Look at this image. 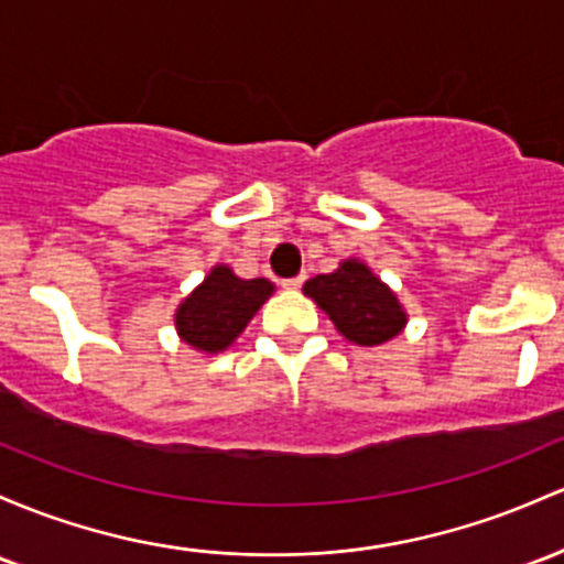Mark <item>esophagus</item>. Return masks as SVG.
Listing matches in <instances>:
<instances>
[{"instance_id": "1", "label": "esophagus", "mask_w": 564, "mask_h": 564, "mask_svg": "<svg viewBox=\"0 0 564 564\" xmlns=\"http://www.w3.org/2000/svg\"><path fill=\"white\" fill-rule=\"evenodd\" d=\"M302 283H305V275H296V278H286V281H281V286L292 289V292H294V289H300Z\"/></svg>"}]
</instances>
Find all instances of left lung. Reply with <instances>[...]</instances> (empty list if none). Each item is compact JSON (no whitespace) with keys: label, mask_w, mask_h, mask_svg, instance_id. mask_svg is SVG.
I'll return each instance as SVG.
<instances>
[{"label":"left lung","mask_w":564,"mask_h":564,"mask_svg":"<svg viewBox=\"0 0 564 564\" xmlns=\"http://www.w3.org/2000/svg\"><path fill=\"white\" fill-rule=\"evenodd\" d=\"M305 294L334 321L339 334L356 345H382L404 329L406 315L391 289L367 264L348 259L339 270L315 275Z\"/></svg>","instance_id":"left-lung-1"}]
</instances>
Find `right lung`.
I'll use <instances>...</instances> for the list:
<instances>
[{"label": "right lung", "instance_id": "obj_1", "mask_svg": "<svg viewBox=\"0 0 564 564\" xmlns=\"http://www.w3.org/2000/svg\"><path fill=\"white\" fill-rule=\"evenodd\" d=\"M270 294L272 283L264 278L243 281L230 268L219 264L182 302L176 313V329L192 348L206 352L225 350L246 329Z\"/></svg>", "mask_w": 564, "mask_h": 564}]
</instances>
